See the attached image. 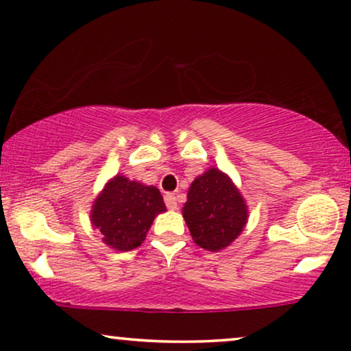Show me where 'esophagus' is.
<instances>
[{
	"mask_svg": "<svg viewBox=\"0 0 351 351\" xmlns=\"http://www.w3.org/2000/svg\"><path fill=\"white\" fill-rule=\"evenodd\" d=\"M165 203L167 206V209H177V196L174 193H166L165 195Z\"/></svg>",
	"mask_w": 351,
	"mask_h": 351,
	"instance_id": "esophagus-1",
	"label": "esophagus"
}]
</instances>
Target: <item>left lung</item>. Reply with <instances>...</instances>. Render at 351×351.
I'll return each instance as SVG.
<instances>
[{
  "label": "left lung",
  "instance_id": "8db88e82",
  "mask_svg": "<svg viewBox=\"0 0 351 351\" xmlns=\"http://www.w3.org/2000/svg\"><path fill=\"white\" fill-rule=\"evenodd\" d=\"M184 206V219L193 241L206 251L227 247L243 232L247 209L227 176L209 169L195 179Z\"/></svg>",
  "mask_w": 351,
  "mask_h": 351
}]
</instances>
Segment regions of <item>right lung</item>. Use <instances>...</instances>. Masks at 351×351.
<instances>
[{
    "label": "right lung",
    "mask_w": 351,
    "mask_h": 351,
    "mask_svg": "<svg viewBox=\"0 0 351 351\" xmlns=\"http://www.w3.org/2000/svg\"><path fill=\"white\" fill-rule=\"evenodd\" d=\"M93 208V225L102 241L118 251L141 246L153 220L166 210L160 190L123 176L108 182Z\"/></svg>",
    "instance_id": "1"
}]
</instances>
